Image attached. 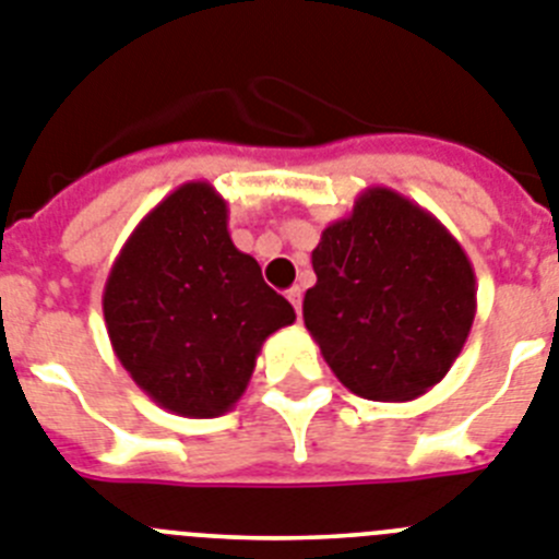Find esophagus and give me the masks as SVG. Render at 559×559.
<instances>
[{
    "label": "esophagus",
    "mask_w": 559,
    "mask_h": 559,
    "mask_svg": "<svg viewBox=\"0 0 559 559\" xmlns=\"http://www.w3.org/2000/svg\"><path fill=\"white\" fill-rule=\"evenodd\" d=\"M286 298H289V304H293L295 312H298V318H300V298H304V293H300V286H293V289L286 293Z\"/></svg>",
    "instance_id": "obj_1"
}]
</instances>
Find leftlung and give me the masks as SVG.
I'll return each instance as SVG.
<instances>
[{"label":"left lung","mask_w":559,"mask_h":559,"mask_svg":"<svg viewBox=\"0 0 559 559\" xmlns=\"http://www.w3.org/2000/svg\"><path fill=\"white\" fill-rule=\"evenodd\" d=\"M304 323L352 394L407 402L461 354L475 320V273L453 233L391 188H368L320 233Z\"/></svg>","instance_id":"1"}]
</instances>
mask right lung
Returning a JSON list of instances; mask_svg holds the SVG:
<instances>
[{
  "label": "right lung",
  "mask_w": 559,
  "mask_h": 559,
  "mask_svg": "<svg viewBox=\"0 0 559 559\" xmlns=\"http://www.w3.org/2000/svg\"><path fill=\"white\" fill-rule=\"evenodd\" d=\"M104 320L120 366L159 407L213 419L241 400L264 340L295 309L233 245L216 188L186 182L126 239L104 286Z\"/></svg>",
  "instance_id": "1"
}]
</instances>
